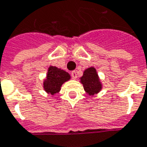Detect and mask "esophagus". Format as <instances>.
<instances>
[{
  "mask_svg": "<svg viewBox=\"0 0 147 147\" xmlns=\"http://www.w3.org/2000/svg\"><path fill=\"white\" fill-rule=\"evenodd\" d=\"M78 74H77V72L76 71H73L71 73V77L73 79H76L77 78V77H78Z\"/></svg>",
  "mask_w": 147,
  "mask_h": 147,
  "instance_id": "obj_1",
  "label": "esophagus"
}]
</instances>
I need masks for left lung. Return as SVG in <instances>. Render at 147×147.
<instances>
[{"mask_svg": "<svg viewBox=\"0 0 147 147\" xmlns=\"http://www.w3.org/2000/svg\"><path fill=\"white\" fill-rule=\"evenodd\" d=\"M81 82L84 86L86 92L89 95L97 94L102 89L96 69L93 67L88 68L84 71L83 76L81 78Z\"/></svg>", "mask_w": 147, "mask_h": 147, "instance_id": "8db88e82", "label": "left lung"}]
</instances>
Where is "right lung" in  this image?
I'll return each mask as SVG.
<instances>
[{"label": "right lung", "instance_id": "add662e5", "mask_svg": "<svg viewBox=\"0 0 147 147\" xmlns=\"http://www.w3.org/2000/svg\"><path fill=\"white\" fill-rule=\"evenodd\" d=\"M69 78L70 75L67 72L57 67L50 66L48 68L47 79L44 82V90L51 94H57L60 91L62 84L69 80Z\"/></svg>", "mask_w": 147, "mask_h": 147}]
</instances>
